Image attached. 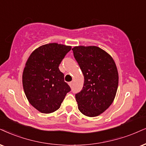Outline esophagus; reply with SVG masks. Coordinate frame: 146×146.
I'll use <instances>...</instances> for the list:
<instances>
[{
	"mask_svg": "<svg viewBox=\"0 0 146 146\" xmlns=\"http://www.w3.org/2000/svg\"><path fill=\"white\" fill-rule=\"evenodd\" d=\"M69 86H70V87H73V82H69Z\"/></svg>",
	"mask_w": 146,
	"mask_h": 146,
	"instance_id": "34e87169",
	"label": "esophagus"
}]
</instances>
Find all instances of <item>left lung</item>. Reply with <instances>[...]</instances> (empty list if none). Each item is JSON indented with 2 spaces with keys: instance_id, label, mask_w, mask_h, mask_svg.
<instances>
[{
  "instance_id": "8db88e82",
  "label": "left lung",
  "mask_w": 146,
  "mask_h": 146,
  "mask_svg": "<svg viewBox=\"0 0 146 146\" xmlns=\"http://www.w3.org/2000/svg\"><path fill=\"white\" fill-rule=\"evenodd\" d=\"M82 70L84 84L75 94L79 111L94 117L104 112L114 101L119 74L113 58L100 48L79 46L72 48Z\"/></svg>"
}]
</instances>
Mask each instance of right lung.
Here are the masks:
<instances>
[{
    "label": "right lung",
    "mask_w": 146,
    "mask_h": 146,
    "mask_svg": "<svg viewBox=\"0 0 146 146\" xmlns=\"http://www.w3.org/2000/svg\"><path fill=\"white\" fill-rule=\"evenodd\" d=\"M71 49L63 44H44L33 52L25 63L22 76L24 92L29 102L42 113L58 110L71 91L58 68Z\"/></svg>",
    "instance_id": "obj_1"
}]
</instances>
